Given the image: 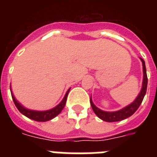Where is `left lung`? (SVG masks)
Instances as JSON below:
<instances>
[{
  "label": "left lung",
  "mask_w": 157,
  "mask_h": 157,
  "mask_svg": "<svg viewBox=\"0 0 157 157\" xmlns=\"http://www.w3.org/2000/svg\"><path fill=\"white\" fill-rule=\"evenodd\" d=\"M142 63H143V72H144V78H143V85H142L141 90L134 99V102H132L130 104H129L126 107H123L122 109L116 111V112H105L103 110L99 109L94 104L92 98L90 97V105L92 107V109L94 112L97 117L107 122H116L120 121L122 120H124L128 117H131L134 112H136L138 108L139 107L140 104L143 102L144 96L147 92V70L146 66H145V62L143 59H141Z\"/></svg>",
  "instance_id": "left-lung-1"
}]
</instances>
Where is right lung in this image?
Returning a JSON list of instances; mask_svg holds the SVG:
<instances>
[{
    "label": "right lung",
    "instance_id": "1",
    "mask_svg": "<svg viewBox=\"0 0 157 157\" xmlns=\"http://www.w3.org/2000/svg\"><path fill=\"white\" fill-rule=\"evenodd\" d=\"M70 89L67 91V93L65 94V95H64L63 98V100H62L59 104L57 105V106H55L54 107H53V108H51V109L46 110V111H35V110H31L28 109V108H26L25 107H23V105L21 104V103L16 99L14 95H13V92H12V90H11V86L10 92L13 103H14L16 107L18 108V111H19L22 114L24 115L25 117H28V118H30V119L33 120V121H36L45 122L52 120L53 118L57 117V116L62 112V110L63 109L64 106L66 104L67 98V95H68Z\"/></svg>",
    "mask_w": 157,
    "mask_h": 157
}]
</instances>
